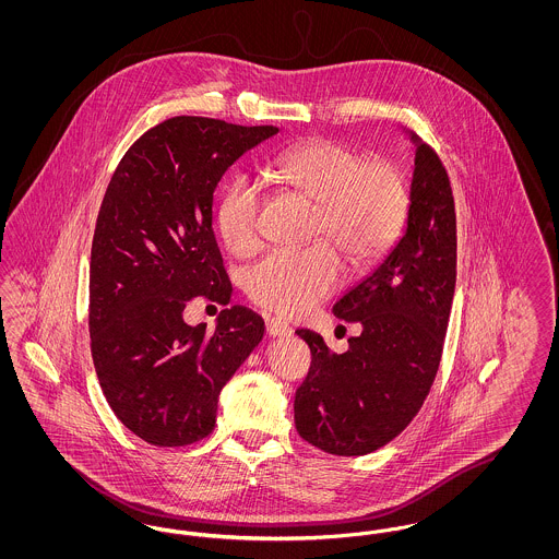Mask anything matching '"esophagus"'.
Here are the masks:
<instances>
[{"label": "esophagus", "mask_w": 559, "mask_h": 559, "mask_svg": "<svg viewBox=\"0 0 559 559\" xmlns=\"http://www.w3.org/2000/svg\"><path fill=\"white\" fill-rule=\"evenodd\" d=\"M266 331L270 337H287L293 333L292 326L281 319H267Z\"/></svg>", "instance_id": "obj_1"}]
</instances>
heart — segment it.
<instances>
[{"label": "heart", "mask_w": 559, "mask_h": 559, "mask_svg": "<svg viewBox=\"0 0 559 559\" xmlns=\"http://www.w3.org/2000/svg\"><path fill=\"white\" fill-rule=\"evenodd\" d=\"M270 171L276 182L314 203L310 235L331 239L354 266L381 260L404 228L408 188L399 167L367 160L344 142L297 144L278 153ZM260 210L262 190L251 178L237 176L222 190L215 228L235 255H249L260 247ZM330 243L317 240L297 251H270L247 270L249 297L285 317L306 314L344 283L342 255Z\"/></svg>", "instance_id": "heart-1"}]
</instances>
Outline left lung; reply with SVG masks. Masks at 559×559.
<instances>
[{
    "instance_id": "8db88e82",
    "label": "left lung",
    "mask_w": 559,
    "mask_h": 559,
    "mask_svg": "<svg viewBox=\"0 0 559 559\" xmlns=\"http://www.w3.org/2000/svg\"><path fill=\"white\" fill-rule=\"evenodd\" d=\"M417 144L406 228L396 247L333 312L360 324L347 352L295 331L312 365L295 392V427L320 451L358 456L394 440L424 406L440 367L456 281V215L438 153Z\"/></svg>"
}]
</instances>
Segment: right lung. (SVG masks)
Listing matches in <instances>:
<instances>
[{"label":"right lung","instance_id":"right-lung-1","mask_svg":"<svg viewBox=\"0 0 559 559\" xmlns=\"http://www.w3.org/2000/svg\"><path fill=\"white\" fill-rule=\"evenodd\" d=\"M276 132L171 117L133 142L108 182L92 240L90 347L108 406L153 447L210 436L222 388L264 337L262 317L242 306L222 310L212 333L182 312L197 295L230 301L213 192Z\"/></svg>","mask_w":559,"mask_h":559}]
</instances>
